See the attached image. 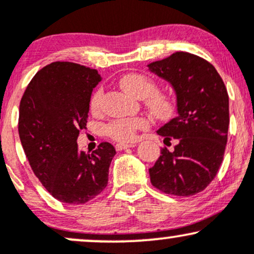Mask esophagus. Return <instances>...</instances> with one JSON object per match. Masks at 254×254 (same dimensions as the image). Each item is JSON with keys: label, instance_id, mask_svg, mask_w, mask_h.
Listing matches in <instances>:
<instances>
[{"label": "esophagus", "instance_id": "obj_1", "mask_svg": "<svg viewBox=\"0 0 254 254\" xmlns=\"http://www.w3.org/2000/svg\"><path fill=\"white\" fill-rule=\"evenodd\" d=\"M132 147H135V144L133 143H118L117 145H116V149H117L118 151H121V150L127 149V148H132Z\"/></svg>", "mask_w": 254, "mask_h": 254}]
</instances>
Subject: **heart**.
Here are the masks:
<instances>
[{"label": "heart", "mask_w": 254, "mask_h": 254, "mask_svg": "<svg viewBox=\"0 0 254 254\" xmlns=\"http://www.w3.org/2000/svg\"><path fill=\"white\" fill-rule=\"evenodd\" d=\"M122 89L132 97L143 99L144 104L153 116L167 118L174 112V100L167 93L157 90V84L150 77L139 72H129L119 80ZM103 89H97L90 98V110L98 112L103 104ZM148 121L143 117L115 119L106 125V133L111 138L119 142H129L135 138L137 131L147 129Z\"/></svg>", "instance_id": "1"}]
</instances>
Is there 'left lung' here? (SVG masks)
I'll return each mask as SVG.
<instances>
[{
	"label": "left lung",
	"mask_w": 254,
	"mask_h": 254,
	"mask_svg": "<svg viewBox=\"0 0 254 254\" xmlns=\"http://www.w3.org/2000/svg\"><path fill=\"white\" fill-rule=\"evenodd\" d=\"M148 66L173 86L178 107L177 117L157 130L165 143L176 139L177 145L173 151L161 149L149 168L151 185L166 194L193 196L214 180L223 161L228 92L215 66L189 52H176Z\"/></svg>",
	"instance_id": "left-lung-1"
}]
</instances>
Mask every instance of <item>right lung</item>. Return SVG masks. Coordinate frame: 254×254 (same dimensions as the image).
I'll list each match as a JSON object with an SVG mask.
<instances>
[{
	"label": "right lung",
	"mask_w": 254,
	"mask_h": 254,
	"mask_svg": "<svg viewBox=\"0 0 254 254\" xmlns=\"http://www.w3.org/2000/svg\"><path fill=\"white\" fill-rule=\"evenodd\" d=\"M100 80L97 69L58 61L34 75L20 101L17 127L26 157L44 188L62 203L89 202L109 183L115 147L101 142L86 154L76 143Z\"/></svg>",
	"instance_id": "right-lung-1"
}]
</instances>
